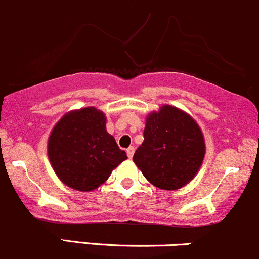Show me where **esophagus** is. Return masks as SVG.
<instances>
[{"label":"esophagus","instance_id":"1","mask_svg":"<svg viewBox=\"0 0 259 259\" xmlns=\"http://www.w3.org/2000/svg\"><path fill=\"white\" fill-rule=\"evenodd\" d=\"M133 154H135V147H130V148L127 149V157H128L130 159H132Z\"/></svg>","mask_w":259,"mask_h":259}]
</instances>
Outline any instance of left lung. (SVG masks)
I'll return each mask as SVG.
<instances>
[{"mask_svg":"<svg viewBox=\"0 0 259 259\" xmlns=\"http://www.w3.org/2000/svg\"><path fill=\"white\" fill-rule=\"evenodd\" d=\"M144 141L133 162L151 184L177 190L195 178L204 162V133L189 113L163 105L146 117Z\"/></svg>","mask_w":259,"mask_h":259,"instance_id":"left-lung-1","label":"left lung"}]
</instances>
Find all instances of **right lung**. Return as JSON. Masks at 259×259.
Listing matches in <instances>:
<instances>
[{"instance_id": "1", "label": "right lung", "mask_w": 259, "mask_h": 259, "mask_svg": "<svg viewBox=\"0 0 259 259\" xmlns=\"http://www.w3.org/2000/svg\"><path fill=\"white\" fill-rule=\"evenodd\" d=\"M48 158L60 182L77 191L104 184L127 159L106 130V115L89 106L66 112L48 138Z\"/></svg>"}]
</instances>
